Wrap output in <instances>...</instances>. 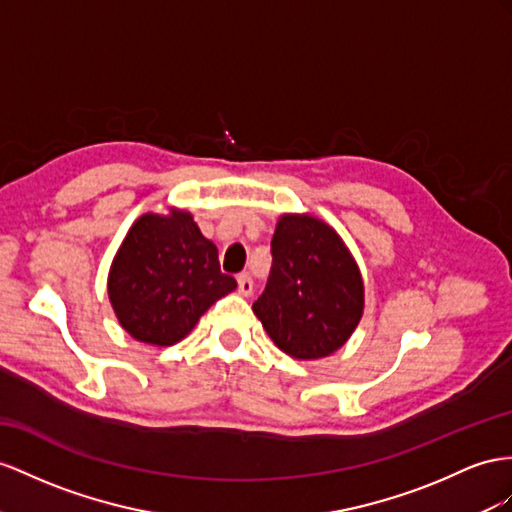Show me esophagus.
Listing matches in <instances>:
<instances>
[{
  "label": "esophagus",
  "mask_w": 512,
  "mask_h": 512,
  "mask_svg": "<svg viewBox=\"0 0 512 512\" xmlns=\"http://www.w3.org/2000/svg\"><path fill=\"white\" fill-rule=\"evenodd\" d=\"M253 279L251 277H248V274H240V277H238V292L242 294V296H251L253 294Z\"/></svg>",
  "instance_id": "esophagus-1"
}]
</instances>
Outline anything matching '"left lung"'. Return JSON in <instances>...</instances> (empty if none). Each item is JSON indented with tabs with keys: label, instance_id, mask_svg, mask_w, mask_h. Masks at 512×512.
<instances>
[{
	"label": "left lung",
	"instance_id": "1",
	"mask_svg": "<svg viewBox=\"0 0 512 512\" xmlns=\"http://www.w3.org/2000/svg\"><path fill=\"white\" fill-rule=\"evenodd\" d=\"M255 316L283 352L320 359L342 348L363 313V281L342 238L322 220L283 216Z\"/></svg>",
	"mask_w": 512,
	"mask_h": 512
}]
</instances>
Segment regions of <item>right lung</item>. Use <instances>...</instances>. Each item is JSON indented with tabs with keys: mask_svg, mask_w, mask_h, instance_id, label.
I'll return each mask as SVG.
<instances>
[{
	"mask_svg": "<svg viewBox=\"0 0 512 512\" xmlns=\"http://www.w3.org/2000/svg\"><path fill=\"white\" fill-rule=\"evenodd\" d=\"M220 272L216 246L188 212L144 214L112 261L108 296L123 329L138 342L173 346L218 298L235 290Z\"/></svg>",
	"mask_w": 512,
	"mask_h": 512,
	"instance_id": "add662e5",
	"label": "right lung"
}]
</instances>
